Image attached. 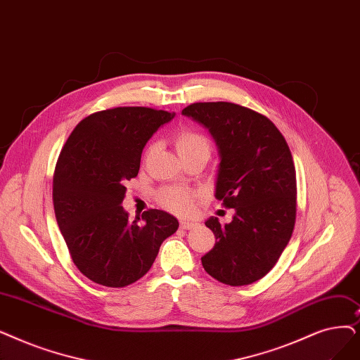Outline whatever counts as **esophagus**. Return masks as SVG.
I'll use <instances>...</instances> for the list:
<instances>
[{"label": "esophagus", "mask_w": 360, "mask_h": 360, "mask_svg": "<svg viewBox=\"0 0 360 360\" xmlns=\"http://www.w3.org/2000/svg\"><path fill=\"white\" fill-rule=\"evenodd\" d=\"M197 224L195 222H193V221H185V219H182L181 221V228L182 229H191V228H194Z\"/></svg>", "instance_id": "esophagus-1"}]
</instances>
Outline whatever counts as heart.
Instances as JSON below:
<instances>
[{
    "label": "heart",
    "instance_id": "obj_1",
    "mask_svg": "<svg viewBox=\"0 0 360 360\" xmlns=\"http://www.w3.org/2000/svg\"><path fill=\"white\" fill-rule=\"evenodd\" d=\"M175 147H176V151L179 155L185 154V153H190L193 150H198V148L209 150V144L206 141V138L194 131H181L175 138ZM151 150H153V147L148 148L147 154L151 153ZM159 200L162 202V206H165L166 209H169L172 212L188 213L193 207L194 197L191 193L185 191V190L169 188L160 194Z\"/></svg>",
    "mask_w": 360,
    "mask_h": 360
}]
</instances>
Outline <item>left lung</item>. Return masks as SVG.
I'll return each mask as SVG.
<instances>
[{
  "instance_id": "1",
  "label": "left lung",
  "mask_w": 360,
  "mask_h": 360,
  "mask_svg": "<svg viewBox=\"0 0 360 360\" xmlns=\"http://www.w3.org/2000/svg\"><path fill=\"white\" fill-rule=\"evenodd\" d=\"M182 115L202 124L217 147L214 197L232 221L205 222L216 237L201 257L205 271L228 285L266 275L287 247L295 222V169L285 138L260 113L233 103H194Z\"/></svg>"
}]
</instances>
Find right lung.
<instances>
[{
    "instance_id": "add662e5",
    "label": "right lung",
    "mask_w": 360,
    "mask_h": 360,
    "mask_svg": "<svg viewBox=\"0 0 360 360\" xmlns=\"http://www.w3.org/2000/svg\"><path fill=\"white\" fill-rule=\"evenodd\" d=\"M175 113L116 107L77 123L60 153L53 181L58 228L76 268L100 285L120 288L143 278L179 222L167 212L131 221L122 202L148 139ZM139 221V217H138Z\"/></svg>"
}]
</instances>
